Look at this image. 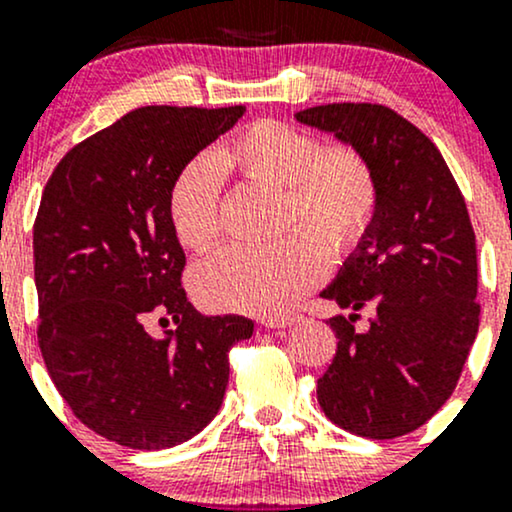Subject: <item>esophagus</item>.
I'll use <instances>...</instances> for the list:
<instances>
[{
	"label": "esophagus",
	"mask_w": 512,
	"mask_h": 512,
	"mask_svg": "<svg viewBox=\"0 0 512 512\" xmlns=\"http://www.w3.org/2000/svg\"><path fill=\"white\" fill-rule=\"evenodd\" d=\"M298 322V315H286V317H269V320H264L262 325L264 327H272V330H281V327H291Z\"/></svg>",
	"instance_id": "1"
}]
</instances>
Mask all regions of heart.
<instances>
[{"mask_svg": "<svg viewBox=\"0 0 512 512\" xmlns=\"http://www.w3.org/2000/svg\"><path fill=\"white\" fill-rule=\"evenodd\" d=\"M207 161L182 166L168 187L166 211L175 238L202 252L221 236L219 173L284 190V226L272 245H233L209 257L195 274L197 296L221 310L281 315L327 274V252L344 255L368 236L378 214V178L354 146L322 149L315 134L279 120H260L223 142Z\"/></svg>", "mask_w": 512, "mask_h": 512, "instance_id": "b5f03b06", "label": "heart"}]
</instances>
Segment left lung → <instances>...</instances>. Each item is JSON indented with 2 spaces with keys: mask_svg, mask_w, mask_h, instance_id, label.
<instances>
[{
  "mask_svg": "<svg viewBox=\"0 0 512 512\" xmlns=\"http://www.w3.org/2000/svg\"><path fill=\"white\" fill-rule=\"evenodd\" d=\"M366 156L380 202L368 236L322 291L349 317H330L337 354L317 380L332 424L390 440L424 426L448 402L479 330L477 238L436 144L378 103H330L296 113ZM371 327H353L357 310Z\"/></svg>",
  "mask_w": 512,
  "mask_h": 512,
  "instance_id": "obj_1",
  "label": "left lung"
}]
</instances>
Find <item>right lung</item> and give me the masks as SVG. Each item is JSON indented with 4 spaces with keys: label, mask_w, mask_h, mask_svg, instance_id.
<instances>
[{
    "label": "right lung",
    "mask_w": 512,
    "mask_h": 512,
    "mask_svg": "<svg viewBox=\"0 0 512 512\" xmlns=\"http://www.w3.org/2000/svg\"><path fill=\"white\" fill-rule=\"evenodd\" d=\"M231 108L146 105L69 149L33 223L38 346L64 402L98 436L161 450L219 411L228 351L252 337L243 315L197 313L166 197L182 166L243 117ZM178 331L154 340L151 314Z\"/></svg>",
    "instance_id": "right-lung-1"
}]
</instances>
